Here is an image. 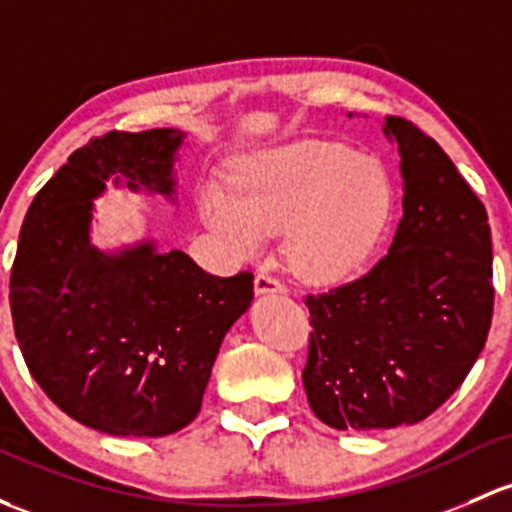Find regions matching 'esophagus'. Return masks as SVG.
Returning a JSON list of instances; mask_svg holds the SVG:
<instances>
[{
  "mask_svg": "<svg viewBox=\"0 0 512 512\" xmlns=\"http://www.w3.org/2000/svg\"><path fill=\"white\" fill-rule=\"evenodd\" d=\"M255 292L257 294H284V284L274 279L272 274H257L255 277Z\"/></svg>",
  "mask_w": 512,
  "mask_h": 512,
  "instance_id": "34e87169",
  "label": "esophagus"
}]
</instances>
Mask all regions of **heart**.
Wrapping results in <instances>:
<instances>
[{
	"mask_svg": "<svg viewBox=\"0 0 512 512\" xmlns=\"http://www.w3.org/2000/svg\"><path fill=\"white\" fill-rule=\"evenodd\" d=\"M225 193H198L203 223L235 257H250L284 228V262L309 284L351 277L383 240L395 186L373 154L331 139H297L230 166Z\"/></svg>",
	"mask_w": 512,
	"mask_h": 512,
	"instance_id": "obj_1",
	"label": "heart"
}]
</instances>
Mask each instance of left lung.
I'll return each mask as SVG.
<instances>
[{"mask_svg": "<svg viewBox=\"0 0 512 512\" xmlns=\"http://www.w3.org/2000/svg\"><path fill=\"white\" fill-rule=\"evenodd\" d=\"M383 132L405 181L390 250L363 277L306 297L314 331L301 380L333 429L422 422L464 383L491 328L486 208L417 125L385 117Z\"/></svg>", "mask_w": 512, "mask_h": 512, "instance_id": "obj_1", "label": "left lung"}]
</instances>
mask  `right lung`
Masks as SVG:
<instances>
[{
    "label": "right lung",
    "instance_id": "add662e5",
    "mask_svg": "<svg viewBox=\"0 0 512 512\" xmlns=\"http://www.w3.org/2000/svg\"><path fill=\"white\" fill-rule=\"evenodd\" d=\"M179 129L107 132L36 193L19 233L9 304L26 368L75 422L115 437H166L196 419L252 274L215 277L154 240L90 242L105 184L174 201Z\"/></svg>",
    "mask_w": 512,
    "mask_h": 512
}]
</instances>
